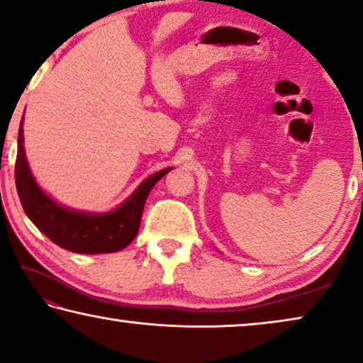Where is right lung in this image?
<instances>
[{"mask_svg":"<svg viewBox=\"0 0 363 363\" xmlns=\"http://www.w3.org/2000/svg\"><path fill=\"white\" fill-rule=\"evenodd\" d=\"M23 143L24 135L21 125L14 177L24 213L52 242L77 254H109L133 242L138 235L147 196L155 183L170 172V169H165L147 178L123 206L111 213L98 216L77 213L52 201L38 186L26 162Z\"/></svg>","mask_w":363,"mask_h":363,"instance_id":"1","label":"right lung"}]
</instances>
